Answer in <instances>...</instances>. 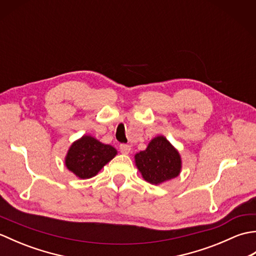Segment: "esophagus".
I'll list each match as a JSON object with an SVG mask.
<instances>
[{
  "instance_id": "34e87169",
  "label": "esophagus",
  "mask_w": 256,
  "mask_h": 256,
  "mask_svg": "<svg viewBox=\"0 0 256 256\" xmlns=\"http://www.w3.org/2000/svg\"><path fill=\"white\" fill-rule=\"evenodd\" d=\"M120 150H121L122 154H128L131 152V146L128 144H121L120 145Z\"/></svg>"
}]
</instances>
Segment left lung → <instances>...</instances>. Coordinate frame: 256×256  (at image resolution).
<instances>
[{
	"label": "left lung",
	"mask_w": 256,
	"mask_h": 256,
	"mask_svg": "<svg viewBox=\"0 0 256 256\" xmlns=\"http://www.w3.org/2000/svg\"><path fill=\"white\" fill-rule=\"evenodd\" d=\"M135 165L146 182L160 184L179 175L182 158L167 138L160 135L150 140L145 150L135 155Z\"/></svg>",
	"instance_id": "1"
}]
</instances>
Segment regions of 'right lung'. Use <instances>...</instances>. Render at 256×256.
<instances>
[{
	"label": "right lung",
	"instance_id": "add662e5",
	"mask_svg": "<svg viewBox=\"0 0 256 256\" xmlns=\"http://www.w3.org/2000/svg\"><path fill=\"white\" fill-rule=\"evenodd\" d=\"M116 153L113 146L103 144L90 135H84L70 146L64 164L80 179H88L96 176Z\"/></svg>",
	"mask_w": 256,
	"mask_h": 256
}]
</instances>
